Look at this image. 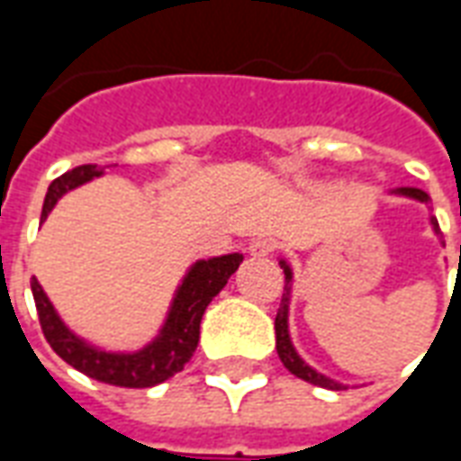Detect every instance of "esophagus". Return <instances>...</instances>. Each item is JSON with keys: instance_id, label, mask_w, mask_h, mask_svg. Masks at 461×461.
<instances>
[{"instance_id": "34e87169", "label": "esophagus", "mask_w": 461, "mask_h": 461, "mask_svg": "<svg viewBox=\"0 0 461 461\" xmlns=\"http://www.w3.org/2000/svg\"><path fill=\"white\" fill-rule=\"evenodd\" d=\"M274 249H276V241L269 240V237H257V240H251L249 247H247V251H249L251 257H257V259L269 257Z\"/></svg>"}]
</instances>
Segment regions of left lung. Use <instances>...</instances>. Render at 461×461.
Listing matches in <instances>:
<instances>
[{
  "label": "left lung",
  "instance_id": "1",
  "mask_svg": "<svg viewBox=\"0 0 461 461\" xmlns=\"http://www.w3.org/2000/svg\"><path fill=\"white\" fill-rule=\"evenodd\" d=\"M390 194H395V197H407V200H415L422 202V204H429V194L422 190H417V187H397V190H390ZM429 227L435 231L437 237H439V224L437 220L429 214ZM461 257V249H459ZM281 269H284V276H286V286H284V296H281V306L276 311V321H274V330H276V353H279L281 363L284 367L294 373L301 380H306L311 385H319L326 387V390H346L348 385L339 383V380H333V377L323 375L321 370L316 367H311L303 357L299 356V350L294 348V340H291L289 333V306H291V289H294V269H291V264L286 259H279ZM461 264V261H459Z\"/></svg>",
  "mask_w": 461,
  "mask_h": 461
}]
</instances>
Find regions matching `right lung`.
<instances>
[{"label": "right lung", "instance_id": "add662e5", "mask_svg": "<svg viewBox=\"0 0 461 461\" xmlns=\"http://www.w3.org/2000/svg\"><path fill=\"white\" fill-rule=\"evenodd\" d=\"M101 175H104L101 167L81 165V167H74L61 177H56L46 192L41 224L66 192L76 190ZM241 259H244V254L234 251V254L192 261L190 269L185 271V276L175 289L170 309H167V316L162 321L158 336L135 350H108V348L81 339L59 316V311L49 301L36 276L32 279V294H34L41 330H44L49 346L54 348L56 356L64 357L68 366H74L84 375L94 377L98 383H108V385L152 387L170 380L175 373H180L182 367L190 363V357L194 356L197 343H200V323L204 309L227 286L231 274L240 269Z\"/></svg>", "mask_w": 461, "mask_h": 461}]
</instances>
